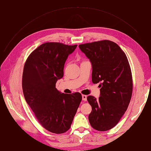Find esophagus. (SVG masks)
<instances>
[{
    "instance_id": "1",
    "label": "esophagus",
    "mask_w": 151,
    "mask_h": 151,
    "mask_svg": "<svg viewBox=\"0 0 151 151\" xmlns=\"http://www.w3.org/2000/svg\"><path fill=\"white\" fill-rule=\"evenodd\" d=\"M82 99H83V101H86L87 100V96L86 95H82Z\"/></svg>"
}]
</instances>
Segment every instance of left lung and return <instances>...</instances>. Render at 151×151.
<instances>
[{"label": "left lung", "mask_w": 151, "mask_h": 151, "mask_svg": "<svg viewBox=\"0 0 151 151\" xmlns=\"http://www.w3.org/2000/svg\"><path fill=\"white\" fill-rule=\"evenodd\" d=\"M92 65V81L99 83L100 96H89L92 107L89 121L98 131L111 129L124 115L132 94V77L125 53L111 41L79 45Z\"/></svg>", "instance_id": "8db88e82"}]
</instances>
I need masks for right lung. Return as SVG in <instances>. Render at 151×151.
I'll return each mask as SVG.
<instances>
[{
    "label": "right lung",
    "instance_id": "add662e5",
    "mask_svg": "<svg viewBox=\"0 0 151 151\" xmlns=\"http://www.w3.org/2000/svg\"><path fill=\"white\" fill-rule=\"evenodd\" d=\"M77 46L43 43L29 55L24 67L22 86L26 101L40 124L57 134L70 129L82 100L79 93L64 94L55 88L63 76L68 56Z\"/></svg>",
    "mask_w": 151,
    "mask_h": 151
}]
</instances>
